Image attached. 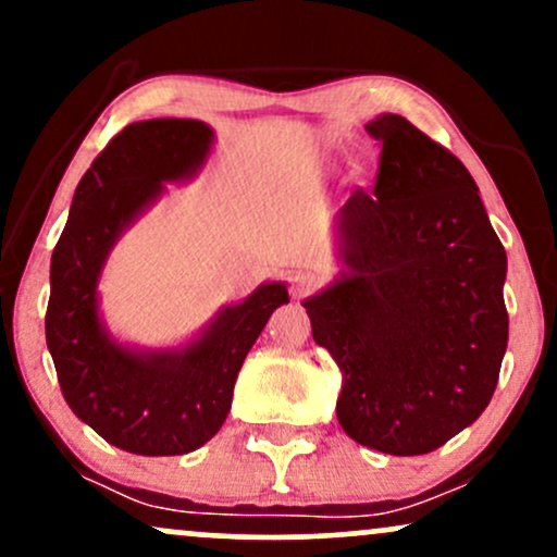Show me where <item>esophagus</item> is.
I'll return each instance as SVG.
<instances>
[{
  "mask_svg": "<svg viewBox=\"0 0 557 557\" xmlns=\"http://www.w3.org/2000/svg\"><path fill=\"white\" fill-rule=\"evenodd\" d=\"M319 285V277L311 270H298V272H293V277H290V290H293V296L296 298H304V296H309L311 290H314V287Z\"/></svg>",
  "mask_w": 557,
  "mask_h": 557,
  "instance_id": "34e87169",
  "label": "esophagus"
}]
</instances>
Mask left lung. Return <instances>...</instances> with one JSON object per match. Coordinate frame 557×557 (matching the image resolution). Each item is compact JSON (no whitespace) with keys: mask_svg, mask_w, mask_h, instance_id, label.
I'll list each match as a JSON object with an SVG mask.
<instances>
[{"mask_svg":"<svg viewBox=\"0 0 557 557\" xmlns=\"http://www.w3.org/2000/svg\"><path fill=\"white\" fill-rule=\"evenodd\" d=\"M372 190L335 216L341 272L304 300L343 374L337 421L389 456H424L482 417L508 348L505 248L469 170L400 114H380Z\"/></svg>","mask_w":557,"mask_h":557,"instance_id":"8db88e82","label":"left lung"}]
</instances>
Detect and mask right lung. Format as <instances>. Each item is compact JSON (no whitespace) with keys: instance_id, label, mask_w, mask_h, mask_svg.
I'll list each match as a JSON object with an SVG mask.
<instances>
[{"instance_id":"obj_1","label":"right lung","mask_w":557,"mask_h":557,"mask_svg":"<svg viewBox=\"0 0 557 557\" xmlns=\"http://www.w3.org/2000/svg\"><path fill=\"white\" fill-rule=\"evenodd\" d=\"M214 131L201 120H140L117 133L75 188L52 253L47 345L67 406L107 443L136 456H183L225 424L243 359L285 283H261L177 348L120 343L104 324L99 280L107 257L168 183L207 164Z\"/></svg>"}]
</instances>
